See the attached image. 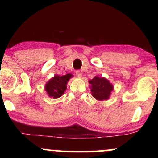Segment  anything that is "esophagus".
<instances>
[{
  "label": "esophagus",
  "mask_w": 158,
  "mask_h": 158,
  "mask_svg": "<svg viewBox=\"0 0 158 158\" xmlns=\"http://www.w3.org/2000/svg\"><path fill=\"white\" fill-rule=\"evenodd\" d=\"M76 74H77V77H82V73H81L80 71H79V70H77V71H76Z\"/></svg>",
  "instance_id": "1"
}]
</instances>
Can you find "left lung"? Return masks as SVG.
Masks as SVG:
<instances>
[{"mask_svg":"<svg viewBox=\"0 0 158 158\" xmlns=\"http://www.w3.org/2000/svg\"><path fill=\"white\" fill-rule=\"evenodd\" d=\"M91 95L97 100H108L110 98L111 92L114 90V86L106 78L96 76L89 80Z\"/></svg>","mask_w":158,"mask_h":158,"instance_id":"1","label":"left lung"}]
</instances>
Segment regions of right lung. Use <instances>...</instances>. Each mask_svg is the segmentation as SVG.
<instances>
[{
  "label": "right lung",
  "instance_id": "1",
  "mask_svg": "<svg viewBox=\"0 0 158 158\" xmlns=\"http://www.w3.org/2000/svg\"><path fill=\"white\" fill-rule=\"evenodd\" d=\"M73 77V75L70 73H68L61 77L56 74L45 84V91L50 97L52 99H58L64 94L67 89V84L70 78Z\"/></svg>",
  "mask_w": 158,
  "mask_h": 158
}]
</instances>
